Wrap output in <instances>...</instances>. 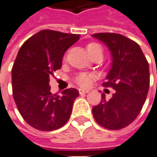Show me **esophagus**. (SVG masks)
<instances>
[{
  "label": "esophagus",
  "mask_w": 157,
  "mask_h": 157,
  "mask_svg": "<svg viewBox=\"0 0 157 157\" xmlns=\"http://www.w3.org/2000/svg\"><path fill=\"white\" fill-rule=\"evenodd\" d=\"M89 92V89H84V88H79V93L80 94H87V93Z\"/></svg>",
  "instance_id": "obj_1"
}]
</instances>
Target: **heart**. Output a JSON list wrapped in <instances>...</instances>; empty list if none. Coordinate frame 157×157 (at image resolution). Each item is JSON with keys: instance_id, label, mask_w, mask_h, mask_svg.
Returning <instances> with one entry per match:
<instances>
[{"instance_id": "1", "label": "heart", "mask_w": 157, "mask_h": 157, "mask_svg": "<svg viewBox=\"0 0 157 157\" xmlns=\"http://www.w3.org/2000/svg\"><path fill=\"white\" fill-rule=\"evenodd\" d=\"M100 47L96 44H88L87 45V52L88 53H91L94 52L95 49ZM93 80V75L91 74H87V73H82L78 75L75 78V82L78 83L80 86L82 87H87L90 85V83Z\"/></svg>"}]
</instances>
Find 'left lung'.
<instances>
[{
    "mask_svg": "<svg viewBox=\"0 0 157 157\" xmlns=\"http://www.w3.org/2000/svg\"><path fill=\"white\" fill-rule=\"evenodd\" d=\"M109 50L112 63L104 87H112L116 93L109 101H102L92 109L100 125L119 130L132 123L144 104L150 87V68L137 43L118 33H95Z\"/></svg>",
    "mask_w": 157,
    "mask_h": 157,
    "instance_id": "8db88e82",
    "label": "left lung"
}]
</instances>
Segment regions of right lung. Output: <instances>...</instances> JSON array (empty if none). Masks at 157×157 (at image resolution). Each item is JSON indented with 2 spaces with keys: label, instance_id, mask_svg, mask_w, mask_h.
<instances>
[{
  "label": "right lung",
  "instance_id": "obj_1",
  "mask_svg": "<svg viewBox=\"0 0 157 157\" xmlns=\"http://www.w3.org/2000/svg\"><path fill=\"white\" fill-rule=\"evenodd\" d=\"M80 39L79 34L42 30L20 47L12 69L13 95L26 123L39 131L61 128L70 119L75 88L51 93L50 75L62 67L65 52Z\"/></svg>",
  "mask_w": 157,
  "mask_h": 157
}]
</instances>
